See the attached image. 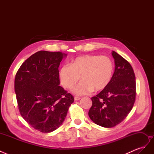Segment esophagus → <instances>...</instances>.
Segmentation results:
<instances>
[{
    "label": "esophagus",
    "instance_id": "esophagus-1",
    "mask_svg": "<svg viewBox=\"0 0 154 154\" xmlns=\"http://www.w3.org/2000/svg\"><path fill=\"white\" fill-rule=\"evenodd\" d=\"M81 98L80 97H78V96H75L74 97V100H75L76 101H78V100H80Z\"/></svg>",
    "mask_w": 154,
    "mask_h": 154
}]
</instances>
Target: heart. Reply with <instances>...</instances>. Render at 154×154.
<instances>
[{"mask_svg":"<svg viewBox=\"0 0 154 154\" xmlns=\"http://www.w3.org/2000/svg\"><path fill=\"white\" fill-rule=\"evenodd\" d=\"M114 63L106 56L84 55L76 58L69 65L60 68L59 76L62 85L71 88L80 79L82 81L72 88L76 95H85L93 90L104 89L110 83L114 73Z\"/></svg>","mask_w":154,"mask_h":154,"instance_id":"b5f03b06","label":"heart"}]
</instances>
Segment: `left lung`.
I'll list each match as a JSON object with an SVG mask.
<instances>
[{"instance_id":"1","label":"left lung","mask_w":154,"mask_h":154,"mask_svg":"<svg viewBox=\"0 0 154 154\" xmlns=\"http://www.w3.org/2000/svg\"><path fill=\"white\" fill-rule=\"evenodd\" d=\"M115 71L109 84L98 94L92 97L88 111L91 119L96 125L111 128L127 118L136 96L134 71L130 63L115 51L112 53Z\"/></svg>"}]
</instances>
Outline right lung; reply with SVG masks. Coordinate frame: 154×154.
<instances>
[{"instance_id": "1", "label": "right lung", "mask_w": 154, "mask_h": 154, "mask_svg": "<svg viewBox=\"0 0 154 154\" xmlns=\"http://www.w3.org/2000/svg\"><path fill=\"white\" fill-rule=\"evenodd\" d=\"M67 54L40 51L23 63L15 78L18 110L31 127L44 133L62 124L73 96L60 87L58 67Z\"/></svg>"}]
</instances>
